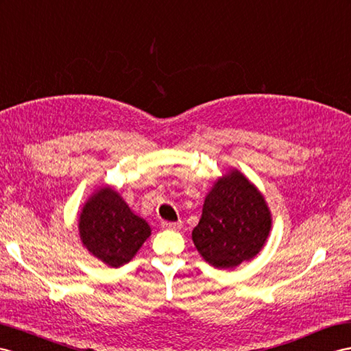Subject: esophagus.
Instances as JSON below:
<instances>
[{"label": "esophagus", "instance_id": "esophagus-1", "mask_svg": "<svg viewBox=\"0 0 351 351\" xmlns=\"http://www.w3.org/2000/svg\"><path fill=\"white\" fill-rule=\"evenodd\" d=\"M161 226H163V228H167V230H179L182 227V222L181 221H178V222L163 221V222H161Z\"/></svg>", "mask_w": 351, "mask_h": 351}]
</instances>
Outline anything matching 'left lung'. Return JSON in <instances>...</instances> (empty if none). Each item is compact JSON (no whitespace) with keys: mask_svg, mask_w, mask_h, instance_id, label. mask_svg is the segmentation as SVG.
I'll use <instances>...</instances> for the list:
<instances>
[{"mask_svg":"<svg viewBox=\"0 0 351 351\" xmlns=\"http://www.w3.org/2000/svg\"><path fill=\"white\" fill-rule=\"evenodd\" d=\"M271 228L264 195L239 170L219 178L206 195L193 241L206 263L234 268L263 249Z\"/></svg>","mask_w":351,"mask_h":351,"instance_id":"left-lung-1","label":"left lung"}]
</instances>
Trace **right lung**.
Instances as JSON below:
<instances>
[{
	"label": "right lung",
	"mask_w": 351,
	"mask_h": 351,
	"mask_svg": "<svg viewBox=\"0 0 351 351\" xmlns=\"http://www.w3.org/2000/svg\"><path fill=\"white\" fill-rule=\"evenodd\" d=\"M78 230L88 252L115 268L128 264L151 234L147 221L134 215L111 186L99 188L87 200Z\"/></svg>",
	"instance_id": "right-lung-1"
}]
</instances>
